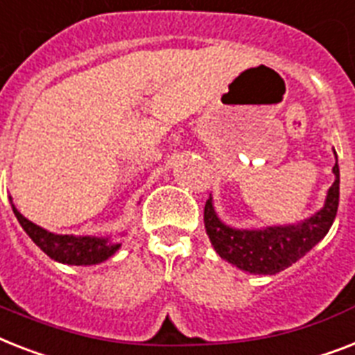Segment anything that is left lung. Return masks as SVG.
Masks as SVG:
<instances>
[{"mask_svg":"<svg viewBox=\"0 0 355 355\" xmlns=\"http://www.w3.org/2000/svg\"><path fill=\"white\" fill-rule=\"evenodd\" d=\"M336 155V151H334ZM334 184L324 204L312 217L284 226H266L261 230H239L223 223L215 211L209 195L204 207V226L215 252L239 270L255 275H275L302 259L328 233L339 206V166L332 168Z\"/></svg>","mask_w":355,"mask_h":355,"instance_id":"1","label":"left lung"}]
</instances>
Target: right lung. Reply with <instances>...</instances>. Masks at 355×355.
<instances>
[{
	"mask_svg": "<svg viewBox=\"0 0 355 355\" xmlns=\"http://www.w3.org/2000/svg\"><path fill=\"white\" fill-rule=\"evenodd\" d=\"M12 204V197H10ZM12 211L18 223L25 230L28 237L33 239L42 252H45L51 259L71 264V266H93L107 261L120 250L122 243H114L111 237H93V235H58L43 230L37 224L31 223L12 204ZM125 235V233H123Z\"/></svg>",
	"mask_w": 355,
	"mask_h": 355,
	"instance_id": "1",
	"label": "right lung"
}]
</instances>
